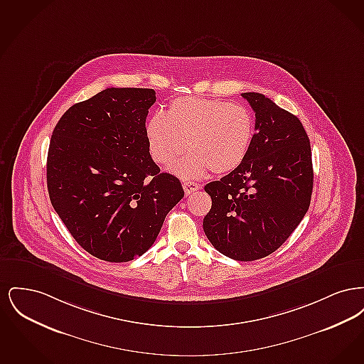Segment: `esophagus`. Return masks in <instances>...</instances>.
Returning <instances> with one entry per match:
<instances>
[{"instance_id": "esophagus-1", "label": "esophagus", "mask_w": 364, "mask_h": 364, "mask_svg": "<svg viewBox=\"0 0 364 364\" xmlns=\"http://www.w3.org/2000/svg\"><path fill=\"white\" fill-rule=\"evenodd\" d=\"M183 188H184L186 195H191V193H193L195 191L200 190V186H199L198 183H193V181H186V183L183 184Z\"/></svg>"}]
</instances>
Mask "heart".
<instances>
[{
  "instance_id": "obj_1",
  "label": "heart",
  "mask_w": 364,
  "mask_h": 364,
  "mask_svg": "<svg viewBox=\"0 0 364 364\" xmlns=\"http://www.w3.org/2000/svg\"><path fill=\"white\" fill-rule=\"evenodd\" d=\"M150 154L159 165L171 164L187 149L190 154L171 165L181 178H200L213 171H235L250 151L254 139V117L237 104L200 97L172 101L166 116L156 113L146 125Z\"/></svg>"
}]
</instances>
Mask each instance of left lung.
I'll return each instance as SVG.
<instances>
[{
  "instance_id": "8db88e82",
  "label": "left lung",
  "mask_w": 364,
  "mask_h": 364,
  "mask_svg": "<svg viewBox=\"0 0 364 364\" xmlns=\"http://www.w3.org/2000/svg\"><path fill=\"white\" fill-rule=\"evenodd\" d=\"M255 112V134L242 164L205 186L211 208L203 230L215 250L235 260L274 252L292 235L311 202V146L303 124L259 92H244Z\"/></svg>"
}]
</instances>
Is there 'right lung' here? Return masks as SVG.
<instances>
[{"mask_svg":"<svg viewBox=\"0 0 364 364\" xmlns=\"http://www.w3.org/2000/svg\"><path fill=\"white\" fill-rule=\"evenodd\" d=\"M153 88H106L75 104L53 131L48 191L72 237L106 262H128L156 242L183 199L177 177L150 156L146 117Z\"/></svg>","mask_w":364,"mask_h":364,"instance_id":"1","label":"right lung"}]
</instances>
